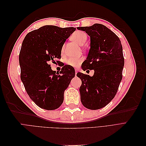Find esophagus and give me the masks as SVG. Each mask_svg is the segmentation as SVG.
Instances as JSON below:
<instances>
[{
	"instance_id": "obj_1",
	"label": "esophagus",
	"mask_w": 146,
	"mask_h": 146,
	"mask_svg": "<svg viewBox=\"0 0 146 146\" xmlns=\"http://www.w3.org/2000/svg\"><path fill=\"white\" fill-rule=\"evenodd\" d=\"M75 70H76V72H75V73H76V75H77V72H78V70L77 69H75Z\"/></svg>"
}]
</instances>
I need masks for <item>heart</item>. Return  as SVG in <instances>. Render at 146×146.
<instances>
[{
  "mask_svg": "<svg viewBox=\"0 0 146 146\" xmlns=\"http://www.w3.org/2000/svg\"><path fill=\"white\" fill-rule=\"evenodd\" d=\"M72 39L75 42L78 43V44L83 46L86 41L87 35L83 31L77 30L73 33ZM83 61V58L82 56L69 57V58L66 60V63L68 65L72 66V67H77Z\"/></svg>",
  "mask_w": 146,
  "mask_h": 146,
  "instance_id": "heart-1",
  "label": "heart"
}]
</instances>
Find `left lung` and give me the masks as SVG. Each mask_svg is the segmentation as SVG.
I'll return each mask as SVG.
<instances>
[{
    "instance_id": "left-lung-1",
    "label": "left lung",
    "mask_w": 146,
    "mask_h": 146,
    "mask_svg": "<svg viewBox=\"0 0 146 146\" xmlns=\"http://www.w3.org/2000/svg\"><path fill=\"white\" fill-rule=\"evenodd\" d=\"M77 29L91 38L89 54L82 68L94 70L92 77L77 74L82 80L81 102L88 109H100L114 98L122 80L124 58L121 42L115 33L102 24Z\"/></svg>"
}]
</instances>
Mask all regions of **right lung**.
Returning a JSON list of instances; mask_svg holds the SVG:
<instances>
[{
  "mask_svg": "<svg viewBox=\"0 0 146 146\" xmlns=\"http://www.w3.org/2000/svg\"><path fill=\"white\" fill-rule=\"evenodd\" d=\"M76 28L45 25L29 32L22 44L19 60L21 79L26 92L39 107L47 110L59 108L64 92L75 77V70L65 65L57 74L50 63L61 58V48Z\"/></svg>",
  "mask_w": 146,
  "mask_h": 146,
  "instance_id": "obj_1",
  "label": "right lung"
}]
</instances>
